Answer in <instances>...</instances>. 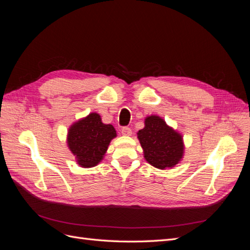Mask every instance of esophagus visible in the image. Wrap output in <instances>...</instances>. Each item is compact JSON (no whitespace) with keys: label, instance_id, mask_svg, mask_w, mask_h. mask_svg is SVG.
I'll use <instances>...</instances> for the list:
<instances>
[{"label":"esophagus","instance_id":"obj_1","mask_svg":"<svg viewBox=\"0 0 250 250\" xmlns=\"http://www.w3.org/2000/svg\"><path fill=\"white\" fill-rule=\"evenodd\" d=\"M121 132H122V134H123V135H127V137H128V135H131V133H132L130 128H129V127H127V126L123 127V128H122V130H121Z\"/></svg>","mask_w":250,"mask_h":250}]
</instances>
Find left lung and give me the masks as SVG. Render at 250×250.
<instances>
[{
	"instance_id": "8db88e82",
	"label": "left lung",
	"mask_w": 250,
	"mask_h": 250,
	"mask_svg": "<svg viewBox=\"0 0 250 250\" xmlns=\"http://www.w3.org/2000/svg\"><path fill=\"white\" fill-rule=\"evenodd\" d=\"M138 138L145 160L157 169L172 168L184 155L183 137L158 116L145 119V127L139 130Z\"/></svg>"
}]
</instances>
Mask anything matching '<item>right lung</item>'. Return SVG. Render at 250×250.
<instances>
[{"label":"right lung","mask_w":250,"mask_h":250,"mask_svg":"<svg viewBox=\"0 0 250 250\" xmlns=\"http://www.w3.org/2000/svg\"><path fill=\"white\" fill-rule=\"evenodd\" d=\"M116 137L113 126L103 124L101 117L92 112L70 127L67 145L78 165L83 168H92L103 160L110 141Z\"/></svg>","instance_id":"add662e5"}]
</instances>
